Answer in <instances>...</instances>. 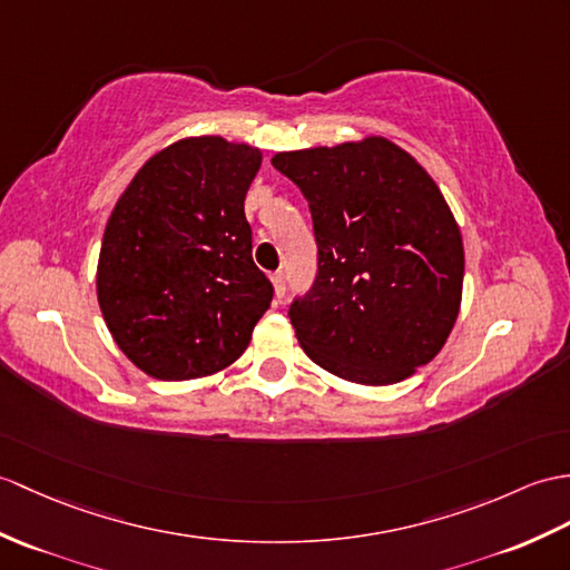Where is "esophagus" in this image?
I'll return each instance as SVG.
<instances>
[{
    "instance_id": "obj_1",
    "label": "esophagus",
    "mask_w": 570,
    "mask_h": 570,
    "mask_svg": "<svg viewBox=\"0 0 570 570\" xmlns=\"http://www.w3.org/2000/svg\"><path fill=\"white\" fill-rule=\"evenodd\" d=\"M272 286H274V296L276 298H284V294H286V276H284V272L272 274Z\"/></svg>"
}]
</instances>
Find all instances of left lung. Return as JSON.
I'll return each mask as SVG.
<instances>
[{"label": "left lung", "instance_id": "obj_1", "mask_svg": "<svg viewBox=\"0 0 570 570\" xmlns=\"http://www.w3.org/2000/svg\"><path fill=\"white\" fill-rule=\"evenodd\" d=\"M308 198L317 276L291 306L311 360L362 386H391L432 362L464 288V240L444 194L383 136L276 153Z\"/></svg>", "mask_w": 570, "mask_h": 570}]
</instances>
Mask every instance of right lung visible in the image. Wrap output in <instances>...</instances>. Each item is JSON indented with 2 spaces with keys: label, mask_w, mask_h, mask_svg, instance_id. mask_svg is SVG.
I'll use <instances>...</instances> for the list:
<instances>
[{
  "label": "right lung",
  "mask_w": 570,
  "mask_h": 570,
  "mask_svg": "<svg viewBox=\"0 0 570 570\" xmlns=\"http://www.w3.org/2000/svg\"><path fill=\"white\" fill-rule=\"evenodd\" d=\"M259 167L255 145L189 136L157 150L118 196L97 298L118 350L142 374L204 379L247 350L272 303L245 218Z\"/></svg>",
  "instance_id": "obj_1"
}]
</instances>
